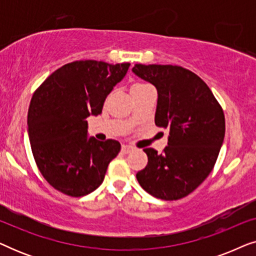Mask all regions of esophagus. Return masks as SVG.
<instances>
[{
  "label": "esophagus",
  "instance_id": "obj_1",
  "mask_svg": "<svg viewBox=\"0 0 256 256\" xmlns=\"http://www.w3.org/2000/svg\"><path fill=\"white\" fill-rule=\"evenodd\" d=\"M132 146H127V144H124L122 146V152H124V154H128V152H132Z\"/></svg>",
  "mask_w": 256,
  "mask_h": 256
}]
</instances>
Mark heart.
Wrapping results in <instances>:
<instances>
[{"instance_id": "obj_1", "label": "heart", "mask_w": 256, "mask_h": 256, "mask_svg": "<svg viewBox=\"0 0 256 256\" xmlns=\"http://www.w3.org/2000/svg\"><path fill=\"white\" fill-rule=\"evenodd\" d=\"M142 84H136V85H134V86H141Z\"/></svg>"}]
</instances>
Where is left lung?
Returning <instances> with one entry per match:
<instances>
[{
	"label": "left lung",
	"mask_w": 256,
	"mask_h": 256,
	"mask_svg": "<svg viewBox=\"0 0 256 256\" xmlns=\"http://www.w3.org/2000/svg\"><path fill=\"white\" fill-rule=\"evenodd\" d=\"M132 72L156 87L155 124L169 132L162 154L143 149L148 164L136 174L154 197L177 200L206 180L225 138V115L208 86L177 65L136 64Z\"/></svg>",
	"instance_id": "8db88e82"
}]
</instances>
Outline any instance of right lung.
I'll use <instances>...</instances> for the list:
<instances>
[{"label":"right lung","mask_w":256,"mask_h":256,"mask_svg":"<svg viewBox=\"0 0 256 256\" xmlns=\"http://www.w3.org/2000/svg\"><path fill=\"white\" fill-rule=\"evenodd\" d=\"M129 62L76 60L56 70L34 90L28 112V134L40 174L56 190L71 197L93 192L108 164L120 152L115 140L87 136L90 115H99Z\"/></svg>","instance_id":"add662e5"}]
</instances>
